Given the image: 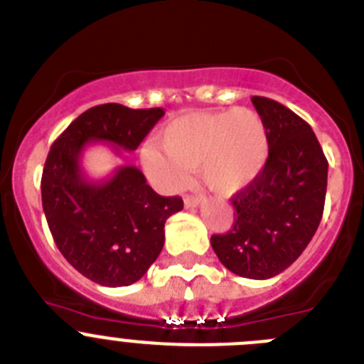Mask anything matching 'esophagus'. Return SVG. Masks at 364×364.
<instances>
[{
  "label": "esophagus",
  "instance_id": "esophagus-1",
  "mask_svg": "<svg viewBox=\"0 0 364 364\" xmlns=\"http://www.w3.org/2000/svg\"><path fill=\"white\" fill-rule=\"evenodd\" d=\"M200 202H202V196H196V195H186L184 196L186 208H196V205H200Z\"/></svg>",
  "mask_w": 364,
  "mask_h": 364
}]
</instances>
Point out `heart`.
Segmentation results:
<instances>
[{"label": "heart", "mask_w": 364, "mask_h": 364, "mask_svg": "<svg viewBox=\"0 0 364 364\" xmlns=\"http://www.w3.org/2000/svg\"><path fill=\"white\" fill-rule=\"evenodd\" d=\"M156 146H144L146 175L166 191L186 188L191 169H200L209 189L223 196L243 191L269 159V132L256 109L238 106L222 112L175 117L159 133Z\"/></svg>", "instance_id": "1"}]
</instances>
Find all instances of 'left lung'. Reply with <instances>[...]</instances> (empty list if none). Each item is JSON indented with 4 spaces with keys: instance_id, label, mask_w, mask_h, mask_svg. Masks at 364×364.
Returning a JSON list of instances; mask_svg holds the SVG:
<instances>
[{
    "instance_id": "left-lung-1",
    "label": "left lung",
    "mask_w": 364,
    "mask_h": 364,
    "mask_svg": "<svg viewBox=\"0 0 364 364\" xmlns=\"http://www.w3.org/2000/svg\"><path fill=\"white\" fill-rule=\"evenodd\" d=\"M269 132V159L258 178L232 196L235 223L211 245L225 269L269 279L299 258L321 222L326 162L314 132L279 102L252 97Z\"/></svg>"
}]
</instances>
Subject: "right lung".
<instances>
[{
  "mask_svg": "<svg viewBox=\"0 0 364 364\" xmlns=\"http://www.w3.org/2000/svg\"><path fill=\"white\" fill-rule=\"evenodd\" d=\"M162 115V108L93 106L59 135L46 156L41 198L53 242L75 271L99 285L139 282L164 247L166 220L182 211L184 202L153 191L135 166L90 180L82 153L92 142L112 144L117 155L135 151Z\"/></svg>",
  "mask_w": 364,
  "mask_h": 364,
  "instance_id": "add662e5",
  "label": "right lung"
}]
</instances>
